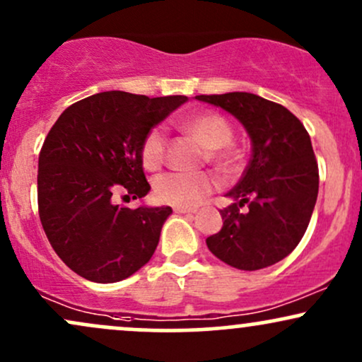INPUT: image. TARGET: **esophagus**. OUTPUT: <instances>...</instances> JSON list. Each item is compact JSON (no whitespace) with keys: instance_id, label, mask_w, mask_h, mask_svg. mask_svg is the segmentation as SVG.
<instances>
[{"instance_id":"obj_1","label":"esophagus","mask_w":362,"mask_h":362,"mask_svg":"<svg viewBox=\"0 0 362 362\" xmlns=\"http://www.w3.org/2000/svg\"><path fill=\"white\" fill-rule=\"evenodd\" d=\"M173 211L178 214H194L197 213V207H175Z\"/></svg>"}]
</instances>
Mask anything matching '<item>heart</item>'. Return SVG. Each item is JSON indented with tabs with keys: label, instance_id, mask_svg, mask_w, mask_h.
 <instances>
[{
	"label": "heart",
	"instance_id": "1",
	"mask_svg": "<svg viewBox=\"0 0 362 362\" xmlns=\"http://www.w3.org/2000/svg\"><path fill=\"white\" fill-rule=\"evenodd\" d=\"M180 127L201 146L216 168L230 173L238 167V153L230 146L233 127L216 112H202L182 120ZM167 156V138L160 127L149 129L141 143V161L148 172H156ZM216 180L211 173H165L153 184L155 197L163 204L175 207H194L214 190Z\"/></svg>",
	"mask_w": 362,
	"mask_h": 362
}]
</instances>
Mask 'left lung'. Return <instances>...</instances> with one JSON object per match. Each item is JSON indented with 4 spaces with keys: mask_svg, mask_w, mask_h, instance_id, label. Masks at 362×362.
<instances>
[{
    "mask_svg": "<svg viewBox=\"0 0 362 362\" xmlns=\"http://www.w3.org/2000/svg\"><path fill=\"white\" fill-rule=\"evenodd\" d=\"M195 98L235 115L252 141L248 167L226 194L235 202L219 211L223 228L206 240L207 248L240 271L274 265L301 242L317 202L318 163L308 131L286 107L247 91Z\"/></svg>",
    "mask_w": 362,
    "mask_h": 362,
    "instance_id": "left-lung-1",
    "label": "left lung"
}]
</instances>
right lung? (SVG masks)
Returning a JSON list of instances; mask_svg holds the SVG:
<instances>
[{
  "instance_id": "right-lung-1",
  "label": "right lung",
  "mask_w": 362,
  "mask_h": 362,
  "mask_svg": "<svg viewBox=\"0 0 362 362\" xmlns=\"http://www.w3.org/2000/svg\"><path fill=\"white\" fill-rule=\"evenodd\" d=\"M185 102L103 91L69 105L51 127L39 155V216L54 252L78 276L117 282L153 257L172 207L131 209L114 194L149 192L141 143Z\"/></svg>"
}]
</instances>
